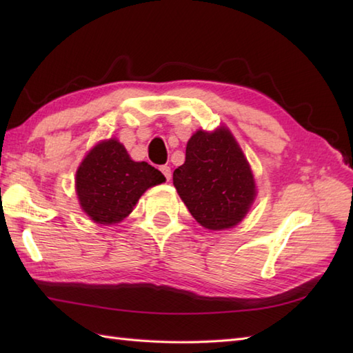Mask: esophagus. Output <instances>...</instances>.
Returning <instances> with one entry per match:
<instances>
[{
	"label": "esophagus",
	"mask_w": 353,
	"mask_h": 353,
	"mask_svg": "<svg viewBox=\"0 0 353 353\" xmlns=\"http://www.w3.org/2000/svg\"><path fill=\"white\" fill-rule=\"evenodd\" d=\"M161 171H162V174L165 176V179H167V181H170V177H171V168L168 167V165H162Z\"/></svg>",
	"instance_id": "34e87169"
}]
</instances>
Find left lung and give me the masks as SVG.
I'll use <instances>...</instances> for the list:
<instances>
[{
  "instance_id": "1",
  "label": "left lung",
  "mask_w": 353,
  "mask_h": 353,
  "mask_svg": "<svg viewBox=\"0 0 353 353\" xmlns=\"http://www.w3.org/2000/svg\"><path fill=\"white\" fill-rule=\"evenodd\" d=\"M172 183L191 215L209 230L236 226L256 197L250 165L224 125L192 134L185 163L172 172Z\"/></svg>"
}]
</instances>
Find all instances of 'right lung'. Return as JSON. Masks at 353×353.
<instances>
[{
	"label": "right lung",
	"instance_id": "right-lung-1",
	"mask_svg": "<svg viewBox=\"0 0 353 353\" xmlns=\"http://www.w3.org/2000/svg\"><path fill=\"white\" fill-rule=\"evenodd\" d=\"M165 177L147 162H134L125 147L112 138L97 144L76 172V191L83 212L99 224L124 220L148 188Z\"/></svg>",
	"mask_w": 353,
	"mask_h": 353
}]
</instances>
